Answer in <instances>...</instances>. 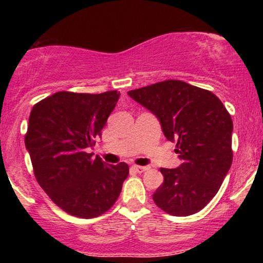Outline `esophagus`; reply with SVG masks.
Returning <instances> with one entry per match:
<instances>
[{
    "label": "esophagus",
    "instance_id": "1",
    "mask_svg": "<svg viewBox=\"0 0 263 263\" xmlns=\"http://www.w3.org/2000/svg\"><path fill=\"white\" fill-rule=\"evenodd\" d=\"M132 170H134L136 173H143V172L148 171V167H142V165H132Z\"/></svg>",
    "mask_w": 263,
    "mask_h": 263
}]
</instances>
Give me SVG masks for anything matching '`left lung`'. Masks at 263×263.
Instances as JSON below:
<instances>
[{"label":"left lung","instance_id":"1","mask_svg":"<svg viewBox=\"0 0 263 263\" xmlns=\"http://www.w3.org/2000/svg\"><path fill=\"white\" fill-rule=\"evenodd\" d=\"M149 110L168 141L177 142L179 167L161 168L164 182L153 201L165 213L188 216L216 195L232 163V120L209 90L180 80H165L128 91Z\"/></svg>","mask_w":263,"mask_h":263}]
</instances>
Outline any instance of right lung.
Wrapping results in <instances>:
<instances>
[{
    "label": "right lung",
    "instance_id": "add662e5",
    "mask_svg": "<svg viewBox=\"0 0 263 263\" xmlns=\"http://www.w3.org/2000/svg\"><path fill=\"white\" fill-rule=\"evenodd\" d=\"M120 92L59 91L33 106L25 137L34 176L54 204L77 218L100 216L115 204L128 165L92 158L86 148L101 136Z\"/></svg>",
    "mask_w": 263,
    "mask_h": 263
}]
</instances>
